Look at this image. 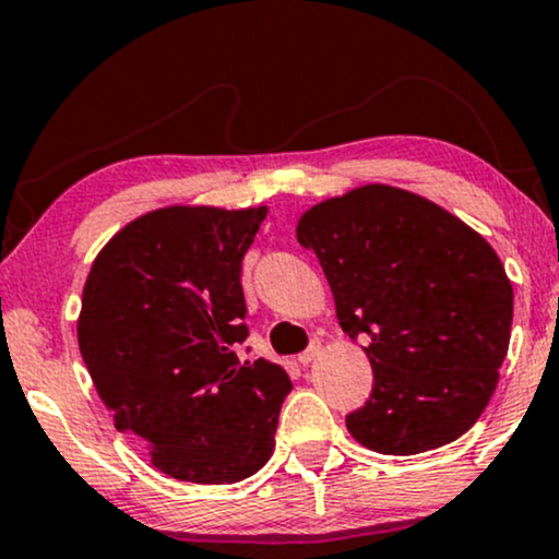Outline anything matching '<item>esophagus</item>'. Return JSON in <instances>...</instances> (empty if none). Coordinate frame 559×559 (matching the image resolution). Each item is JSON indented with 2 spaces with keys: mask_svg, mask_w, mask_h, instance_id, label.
I'll return each mask as SVG.
<instances>
[{
  "mask_svg": "<svg viewBox=\"0 0 559 559\" xmlns=\"http://www.w3.org/2000/svg\"><path fill=\"white\" fill-rule=\"evenodd\" d=\"M318 355H320V342H312V344L307 346V349L299 355V362H301V365H310L312 360H316Z\"/></svg>",
  "mask_w": 559,
  "mask_h": 559,
  "instance_id": "1",
  "label": "esophagus"
}]
</instances>
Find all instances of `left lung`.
<instances>
[{
	"mask_svg": "<svg viewBox=\"0 0 559 559\" xmlns=\"http://www.w3.org/2000/svg\"><path fill=\"white\" fill-rule=\"evenodd\" d=\"M297 239L318 254L338 325L365 336L373 391L346 428L381 454H418L460 439L499 381L512 284L484 236L439 204L370 183L301 215Z\"/></svg>",
	"mask_w": 559,
	"mask_h": 559,
	"instance_id": "8db88e82",
	"label": "left lung"
}]
</instances>
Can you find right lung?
I'll use <instances>...</instances> for the list:
<instances>
[{
  "mask_svg": "<svg viewBox=\"0 0 559 559\" xmlns=\"http://www.w3.org/2000/svg\"><path fill=\"white\" fill-rule=\"evenodd\" d=\"M267 210L165 207L96 254L79 346L115 428L189 484H236L271 460L286 370L241 362V260Z\"/></svg>",
  "mask_w": 559,
  "mask_h": 559,
  "instance_id": "obj_1",
  "label": "right lung"
}]
</instances>
